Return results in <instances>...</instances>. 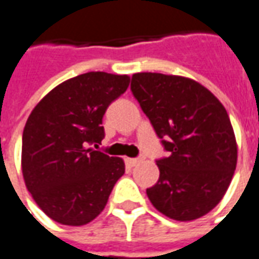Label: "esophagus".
<instances>
[{
  "mask_svg": "<svg viewBox=\"0 0 259 259\" xmlns=\"http://www.w3.org/2000/svg\"><path fill=\"white\" fill-rule=\"evenodd\" d=\"M140 162H142V158H130V159H128V163H130L131 166H135V165H138Z\"/></svg>",
  "mask_w": 259,
  "mask_h": 259,
  "instance_id": "obj_1",
  "label": "esophagus"
}]
</instances>
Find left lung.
Masks as SVG:
<instances>
[{"instance_id": "left-lung-1", "label": "left lung", "mask_w": 259, "mask_h": 259, "mask_svg": "<svg viewBox=\"0 0 259 259\" xmlns=\"http://www.w3.org/2000/svg\"><path fill=\"white\" fill-rule=\"evenodd\" d=\"M131 90L167 152L159 179L147 189L153 207L192 222L222 201L237 166V141L226 108L192 78L135 73Z\"/></svg>"}]
</instances>
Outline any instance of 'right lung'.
Listing matches in <instances>:
<instances>
[{
    "label": "right lung",
    "instance_id": "obj_1",
    "mask_svg": "<svg viewBox=\"0 0 259 259\" xmlns=\"http://www.w3.org/2000/svg\"><path fill=\"white\" fill-rule=\"evenodd\" d=\"M128 85L126 74L84 73L56 85L28 117L22 175L35 203L53 222L77 227L94 220L125 172L121 158L92 145L101 144L107 107Z\"/></svg>",
    "mask_w": 259,
    "mask_h": 259
}]
</instances>
